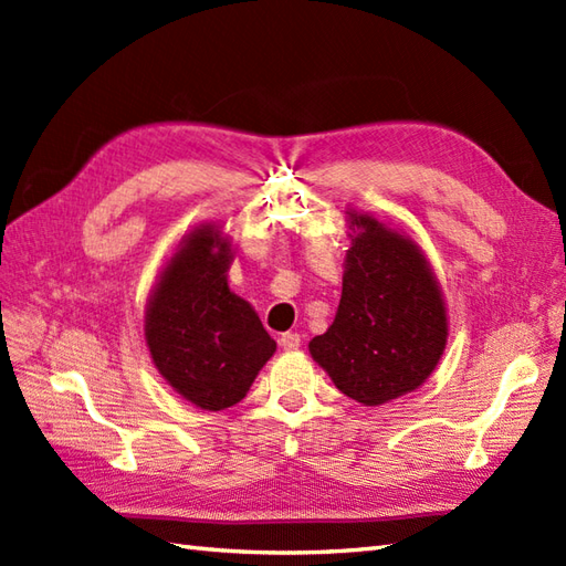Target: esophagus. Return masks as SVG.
I'll list each match as a JSON object with an SVG mask.
<instances>
[{
  "instance_id": "esophagus-1",
  "label": "esophagus",
  "mask_w": 566,
  "mask_h": 566,
  "mask_svg": "<svg viewBox=\"0 0 566 566\" xmlns=\"http://www.w3.org/2000/svg\"><path fill=\"white\" fill-rule=\"evenodd\" d=\"M280 346L284 352H294L301 346V337L296 335V332H284V335L280 337Z\"/></svg>"
}]
</instances>
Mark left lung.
I'll use <instances>...</instances> for the list:
<instances>
[{"label": "left lung", "mask_w": 566, "mask_h": 566, "mask_svg": "<svg viewBox=\"0 0 566 566\" xmlns=\"http://www.w3.org/2000/svg\"><path fill=\"white\" fill-rule=\"evenodd\" d=\"M354 229L335 323L311 339V356L339 392L378 407L421 387L447 344V311L423 251L370 214Z\"/></svg>", "instance_id": "8db88e82"}]
</instances>
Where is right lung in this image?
Returning <instances> with one entry per match:
<instances>
[{
	"mask_svg": "<svg viewBox=\"0 0 566 566\" xmlns=\"http://www.w3.org/2000/svg\"><path fill=\"white\" fill-rule=\"evenodd\" d=\"M231 258L220 229L200 224L181 239L145 311L155 368L206 411L239 403L277 349L251 303L229 289Z\"/></svg>",
	"mask_w": 566,
	"mask_h": 566,
	"instance_id": "add662e5",
	"label": "right lung"
}]
</instances>
